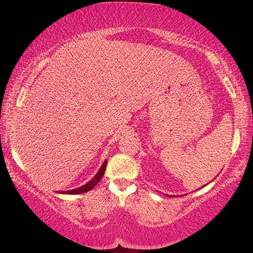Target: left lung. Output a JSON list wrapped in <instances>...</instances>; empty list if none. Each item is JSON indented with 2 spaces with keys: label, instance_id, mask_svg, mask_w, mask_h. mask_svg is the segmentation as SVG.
<instances>
[{
  "label": "left lung",
  "instance_id": "left-lung-1",
  "mask_svg": "<svg viewBox=\"0 0 253 253\" xmlns=\"http://www.w3.org/2000/svg\"><path fill=\"white\" fill-rule=\"evenodd\" d=\"M170 196H171V195H170Z\"/></svg>",
  "mask_w": 253,
  "mask_h": 253
}]
</instances>
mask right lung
<instances>
[{
	"label": "right lung",
	"mask_w": 253,
	"mask_h": 253,
	"mask_svg": "<svg viewBox=\"0 0 253 253\" xmlns=\"http://www.w3.org/2000/svg\"><path fill=\"white\" fill-rule=\"evenodd\" d=\"M106 166H107V160H105V162L102 163V166L100 167V169L98 170L97 174L94 175V177L91 179L89 182H86L85 185L81 186V187L79 188H75V189H71V190H65V192H60L63 194H69V195H73V194H82V193H86L91 190L92 188H94L97 186L98 182L100 181V179L102 178V175L105 173V170H106Z\"/></svg>",
	"instance_id": "obj_1"
}]
</instances>
